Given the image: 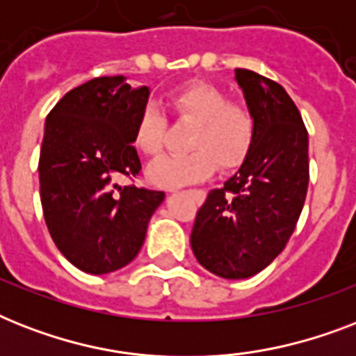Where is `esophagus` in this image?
Segmentation results:
<instances>
[{"label": "esophagus", "instance_id": "esophagus-1", "mask_svg": "<svg viewBox=\"0 0 356 356\" xmlns=\"http://www.w3.org/2000/svg\"><path fill=\"white\" fill-rule=\"evenodd\" d=\"M195 197H197V200H203V197H205V194H203V192H200V190H197V192H195Z\"/></svg>", "mask_w": 356, "mask_h": 356}]
</instances>
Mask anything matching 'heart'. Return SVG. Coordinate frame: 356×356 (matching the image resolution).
<instances>
[{
    "mask_svg": "<svg viewBox=\"0 0 356 356\" xmlns=\"http://www.w3.org/2000/svg\"><path fill=\"white\" fill-rule=\"evenodd\" d=\"M168 105L181 122L192 123L186 147L190 153L162 156L147 170V177L162 188H177L203 181L218 170L229 172L242 164L253 149L257 118L243 105L231 103L227 94L205 83H190L168 96ZM168 122L155 107L140 113L134 127V145L140 153L155 156L162 151Z\"/></svg>",
    "mask_w": 356,
    "mask_h": 356,
    "instance_id": "b5f03b06",
    "label": "heart"
}]
</instances>
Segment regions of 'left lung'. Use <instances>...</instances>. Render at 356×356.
Returning a JSON list of instances; mask_svg holds the SVG:
<instances>
[{"mask_svg": "<svg viewBox=\"0 0 356 356\" xmlns=\"http://www.w3.org/2000/svg\"><path fill=\"white\" fill-rule=\"evenodd\" d=\"M257 138L248 159L222 188L209 192L190 243L205 270L248 279L273 262L292 236L309 188V133L279 83L234 70Z\"/></svg>", "mask_w": 356, "mask_h": 356, "instance_id": "1", "label": "left lung"}]
</instances>
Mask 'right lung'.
<instances>
[{
	"label": "right lung",
	"instance_id": "right-lung-1",
	"mask_svg": "<svg viewBox=\"0 0 356 356\" xmlns=\"http://www.w3.org/2000/svg\"><path fill=\"white\" fill-rule=\"evenodd\" d=\"M149 97L123 75L70 90L47 114L38 177L47 231L66 259L92 275L138 254L164 192L122 186L142 170L134 127Z\"/></svg>",
	"mask_w": 356,
	"mask_h": 356
}]
</instances>
